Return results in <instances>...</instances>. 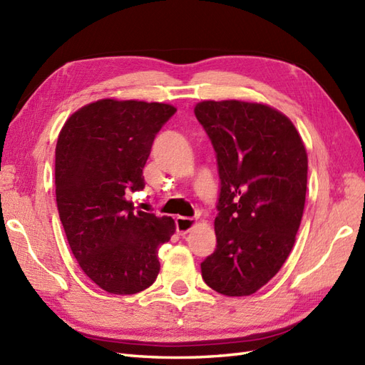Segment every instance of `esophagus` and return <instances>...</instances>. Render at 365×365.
Returning <instances> with one entry per match:
<instances>
[{
	"mask_svg": "<svg viewBox=\"0 0 365 365\" xmlns=\"http://www.w3.org/2000/svg\"><path fill=\"white\" fill-rule=\"evenodd\" d=\"M175 222H176V232H178L181 236H184L185 233H189L196 224L195 220L185 218V216H178Z\"/></svg>",
	"mask_w": 365,
	"mask_h": 365,
	"instance_id": "esophagus-1",
	"label": "esophagus"
}]
</instances>
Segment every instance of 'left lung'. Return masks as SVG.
Returning a JSON list of instances; mask_svg holds the SVG:
<instances>
[{"label": "left lung", "mask_w": 365, "mask_h": 365, "mask_svg": "<svg viewBox=\"0 0 365 365\" xmlns=\"http://www.w3.org/2000/svg\"><path fill=\"white\" fill-rule=\"evenodd\" d=\"M195 116L210 138L220 175L216 249L202 279L225 297H249L279 272L298 233L307 152L287 116L245 101H202Z\"/></svg>", "instance_id": "8db88e82"}]
</instances>
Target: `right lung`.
Masks as SVG:
<instances>
[{
  "label": "right lung",
  "mask_w": 365,
  "mask_h": 365,
  "mask_svg": "<svg viewBox=\"0 0 365 365\" xmlns=\"http://www.w3.org/2000/svg\"><path fill=\"white\" fill-rule=\"evenodd\" d=\"M175 112L163 103L100 100L76 110L58 136V213L80 267L109 293L150 287L160 245L175 233L170 216L135 210L125 198L144 189L155 136Z\"/></svg>",
  "instance_id": "right-lung-1"
}]
</instances>
